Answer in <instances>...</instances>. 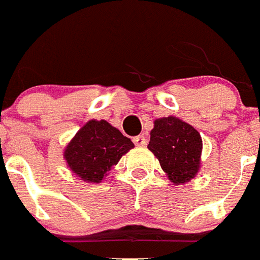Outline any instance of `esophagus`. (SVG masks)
I'll use <instances>...</instances> for the list:
<instances>
[{"instance_id": "obj_1", "label": "esophagus", "mask_w": 260, "mask_h": 260, "mask_svg": "<svg viewBox=\"0 0 260 260\" xmlns=\"http://www.w3.org/2000/svg\"><path fill=\"white\" fill-rule=\"evenodd\" d=\"M133 142L136 143V146H145L146 145V138L143 136H138L133 138Z\"/></svg>"}]
</instances>
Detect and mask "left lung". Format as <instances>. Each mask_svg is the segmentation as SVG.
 Segmentation results:
<instances>
[{
	"mask_svg": "<svg viewBox=\"0 0 260 260\" xmlns=\"http://www.w3.org/2000/svg\"><path fill=\"white\" fill-rule=\"evenodd\" d=\"M147 149L157 157L173 185L189 182L200 170V133L180 118L170 115L155 119Z\"/></svg>",
	"mask_w": 260,
	"mask_h": 260,
	"instance_id": "1",
	"label": "left lung"
}]
</instances>
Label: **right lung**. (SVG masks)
I'll list each match as a JSON object with an SVG mask.
<instances>
[{
	"mask_svg": "<svg viewBox=\"0 0 260 260\" xmlns=\"http://www.w3.org/2000/svg\"><path fill=\"white\" fill-rule=\"evenodd\" d=\"M133 147L132 140L107 120L91 119L68 142L63 155L76 177L98 184Z\"/></svg>",
	"mask_w": 260,
	"mask_h": 260,
	"instance_id": "obj_1",
	"label": "right lung"
}]
</instances>
